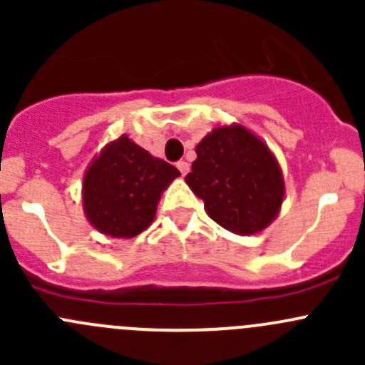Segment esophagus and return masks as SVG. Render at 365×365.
<instances>
[{
  "instance_id": "34e87169",
  "label": "esophagus",
  "mask_w": 365,
  "mask_h": 365,
  "mask_svg": "<svg viewBox=\"0 0 365 365\" xmlns=\"http://www.w3.org/2000/svg\"><path fill=\"white\" fill-rule=\"evenodd\" d=\"M176 168H178V169H180V173H182V175L185 176L187 173H189V162H185V160L176 162Z\"/></svg>"
}]
</instances>
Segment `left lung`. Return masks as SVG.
<instances>
[{"instance_id": "left-lung-1", "label": "left lung", "mask_w": 365, "mask_h": 365, "mask_svg": "<svg viewBox=\"0 0 365 365\" xmlns=\"http://www.w3.org/2000/svg\"><path fill=\"white\" fill-rule=\"evenodd\" d=\"M196 153L185 182L217 224L252 235L275 219L284 182L263 141L240 125L217 127L196 146Z\"/></svg>"}]
</instances>
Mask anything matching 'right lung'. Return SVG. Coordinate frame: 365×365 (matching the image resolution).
I'll return each mask as SVG.
<instances>
[{"label": "right lung", "instance_id": "right-lung-1", "mask_svg": "<svg viewBox=\"0 0 365 365\" xmlns=\"http://www.w3.org/2000/svg\"><path fill=\"white\" fill-rule=\"evenodd\" d=\"M178 175L175 165L121 135L106 146L84 176L88 220L109 237H138L152 224L162 190Z\"/></svg>", "mask_w": 365, "mask_h": 365}]
</instances>
